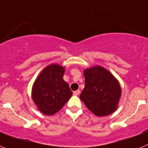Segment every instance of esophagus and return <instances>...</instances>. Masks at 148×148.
<instances>
[{"instance_id": "1", "label": "esophagus", "mask_w": 148, "mask_h": 148, "mask_svg": "<svg viewBox=\"0 0 148 148\" xmlns=\"http://www.w3.org/2000/svg\"><path fill=\"white\" fill-rule=\"evenodd\" d=\"M79 92H80V91H79V90H75V91H74V92H73V94H74V95H75V96H77V95H79Z\"/></svg>"}]
</instances>
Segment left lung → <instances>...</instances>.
I'll use <instances>...</instances> for the list:
<instances>
[{
    "instance_id": "obj_1",
    "label": "left lung",
    "mask_w": 148,
    "mask_h": 148,
    "mask_svg": "<svg viewBox=\"0 0 148 148\" xmlns=\"http://www.w3.org/2000/svg\"><path fill=\"white\" fill-rule=\"evenodd\" d=\"M85 88L79 98L97 116H105L118 108L122 95L119 80L106 68L95 66L84 69Z\"/></svg>"
}]
</instances>
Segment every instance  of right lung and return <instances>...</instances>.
<instances>
[{
	"label": "right lung",
	"instance_id": "add662e5",
	"mask_svg": "<svg viewBox=\"0 0 148 148\" xmlns=\"http://www.w3.org/2000/svg\"><path fill=\"white\" fill-rule=\"evenodd\" d=\"M65 67L51 63L42 69L33 83L32 98L45 115L58 112L72 96L69 85L63 79Z\"/></svg>",
	"mask_w": 148,
	"mask_h": 148
}]
</instances>
